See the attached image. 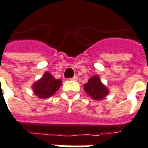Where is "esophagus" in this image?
Masks as SVG:
<instances>
[{
	"label": "esophagus",
	"mask_w": 148,
	"mask_h": 148,
	"mask_svg": "<svg viewBox=\"0 0 148 148\" xmlns=\"http://www.w3.org/2000/svg\"><path fill=\"white\" fill-rule=\"evenodd\" d=\"M77 79H78L77 76H74V77L71 78V80H73V81H77Z\"/></svg>",
	"instance_id": "esophagus-1"
}]
</instances>
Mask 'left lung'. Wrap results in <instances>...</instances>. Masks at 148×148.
Returning a JSON list of instances; mask_svg holds the SVG:
<instances>
[{
	"instance_id": "1",
	"label": "left lung",
	"mask_w": 148,
	"mask_h": 148,
	"mask_svg": "<svg viewBox=\"0 0 148 148\" xmlns=\"http://www.w3.org/2000/svg\"><path fill=\"white\" fill-rule=\"evenodd\" d=\"M83 87L87 95L95 101H101L104 99L109 93L108 88L101 83L99 76L97 75L89 78L88 83H85Z\"/></svg>"
}]
</instances>
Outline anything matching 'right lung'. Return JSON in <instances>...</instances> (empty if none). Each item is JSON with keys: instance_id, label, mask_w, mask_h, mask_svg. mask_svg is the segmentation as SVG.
I'll return each instance as SVG.
<instances>
[{"instance_id": "right-lung-1", "label": "right lung", "mask_w": 148, "mask_h": 148, "mask_svg": "<svg viewBox=\"0 0 148 148\" xmlns=\"http://www.w3.org/2000/svg\"><path fill=\"white\" fill-rule=\"evenodd\" d=\"M62 84L60 79H56L49 72H45L43 77L32 85L33 92L41 99L49 98L60 88Z\"/></svg>"}]
</instances>
